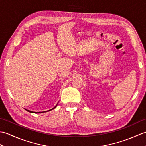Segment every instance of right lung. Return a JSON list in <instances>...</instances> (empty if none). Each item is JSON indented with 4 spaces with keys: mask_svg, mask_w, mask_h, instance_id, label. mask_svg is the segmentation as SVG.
<instances>
[{
    "mask_svg": "<svg viewBox=\"0 0 146 146\" xmlns=\"http://www.w3.org/2000/svg\"><path fill=\"white\" fill-rule=\"evenodd\" d=\"M58 105V104H57ZM57 105H56V106L54 107V108H52V109H51V110H48V111H41V112H35V111H30V110H26L27 111H29V112H30V113H43V112H46V111H50V110H52V109H54V108H55L56 107V106H57Z\"/></svg>",
    "mask_w": 146,
    "mask_h": 146,
    "instance_id": "right-lung-1",
    "label": "right lung"
}]
</instances>
